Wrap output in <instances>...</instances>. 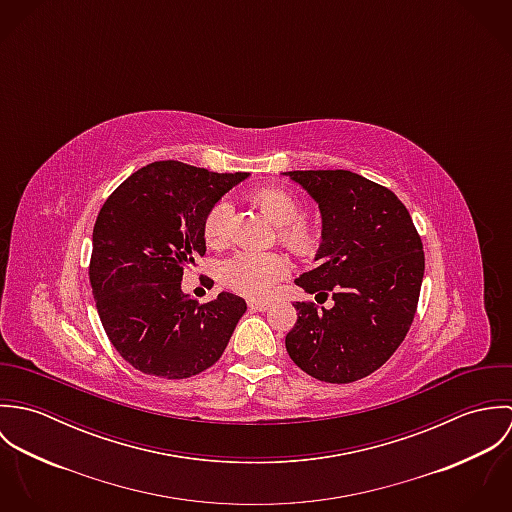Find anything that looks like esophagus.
<instances>
[{
	"label": "esophagus",
	"mask_w": 512,
	"mask_h": 512,
	"mask_svg": "<svg viewBox=\"0 0 512 512\" xmlns=\"http://www.w3.org/2000/svg\"><path fill=\"white\" fill-rule=\"evenodd\" d=\"M248 307L252 309V311H268V303H264V301H248Z\"/></svg>",
	"instance_id": "1"
}]
</instances>
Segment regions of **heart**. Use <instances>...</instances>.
Returning a JSON list of instances; mask_svg holds the SVG:
<instances>
[{
	"label": "heart",
	"instance_id": "obj_1",
	"mask_svg": "<svg viewBox=\"0 0 512 512\" xmlns=\"http://www.w3.org/2000/svg\"><path fill=\"white\" fill-rule=\"evenodd\" d=\"M252 203L280 228L282 242L293 252L311 254L317 248V226L301 219V201L293 193L282 187H264L252 195ZM228 219L230 205L226 201H219L207 213L203 236L211 248L226 246ZM288 268V260L276 252H236L220 266V280L232 292L264 299L286 278Z\"/></svg>",
	"mask_w": 512,
	"mask_h": 512
}]
</instances>
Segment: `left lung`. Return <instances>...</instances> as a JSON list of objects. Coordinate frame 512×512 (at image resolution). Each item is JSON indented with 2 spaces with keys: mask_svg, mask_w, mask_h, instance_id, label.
<instances>
[{
  "mask_svg": "<svg viewBox=\"0 0 512 512\" xmlns=\"http://www.w3.org/2000/svg\"><path fill=\"white\" fill-rule=\"evenodd\" d=\"M319 205L317 266L295 284L331 309L295 301L286 337L309 376L347 384L384 365L404 341L424 280V248L408 209L386 187L345 169L286 171Z\"/></svg>",
  "mask_w": 512,
  "mask_h": 512,
  "instance_id": "obj_1",
  "label": "left lung"
}]
</instances>
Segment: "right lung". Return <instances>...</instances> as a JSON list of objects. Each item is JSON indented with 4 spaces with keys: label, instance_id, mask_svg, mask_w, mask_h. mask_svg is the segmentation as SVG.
<instances>
[{
    "label": "right lung",
    "instance_id": "right-lung-1",
    "mask_svg": "<svg viewBox=\"0 0 512 512\" xmlns=\"http://www.w3.org/2000/svg\"><path fill=\"white\" fill-rule=\"evenodd\" d=\"M246 177L155 161L102 205L92 230L90 286L110 343L134 368L179 380L224 353L246 301L220 292L201 305L183 293L181 280L207 250V213Z\"/></svg>",
    "mask_w": 512,
    "mask_h": 512
}]
</instances>
